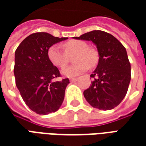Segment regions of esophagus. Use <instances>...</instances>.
<instances>
[{
	"mask_svg": "<svg viewBox=\"0 0 146 146\" xmlns=\"http://www.w3.org/2000/svg\"><path fill=\"white\" fill-rule=\"evenodd\" d=\"M77 79H78V78H76V77H71L70 79V80L71 82H75V81L77 80Z\"/></svg>",
	"mask_w": 146,
	"mask_h": 146,
	"instance_id": "obj_1",
	"label": "esophagus"
}]
</instances>
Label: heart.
Masks as SVG:
<instances>
[{
  "mask_svg": "<svg viewBox=\"0 0 146 146\" xmlns=\"http://www.w3.org/2000/svg\"><path fill=\"white\" fill-rule=\"evenodd\" d=\"M62 47L64 51L57 44L51 46L48 51V56L54 66L58 68H63L69 62L70 56L75 54L73 58L75 64L66 67L62 70V73L64 76L68 77L77 76L85 72L88 67L94 68L98 64V52L94 48H89L86 42L79 40H71L65 42Z\"/></svg>",
  "mask_w": 146,
  "mask_h": 146,
  "instance_id": "b5f03b06",
  "label": "heart"
}]
</instances>
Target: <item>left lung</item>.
I'll use <instances>...</instances> for the list:
<instances>
[{"label": "left lung", "mask_w": 146, "mask_h": 146, "mask_svg": "<svg viewBox=\"0 0 146 146\" xmlns=\"http://www.w3.org/2000/svg\"><path fill=\"white\" fill-rule=\"evenodd\" d=\"M74 38L92 40L99 54L98 66L90 76L93 81L84 92V98L98 110L115 108L125 97L131 81V63L126 48L115 36L102 30Z\"/></svg>", "instance_id": "obj_1"}]
</instances>
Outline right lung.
<instances>
[{
    "mask_svg": "<svg viewBox=\"0 0 146 146\" xmlns=\"http://www.w3.org/2000/svg\"><path fill=\"white\" fill-rule=\"evenodd\" d=\"M66 39L44 32L34 33L24 39L15 51V84L27 106L37 114L54 113L64 100L70 80L54 81L61 74L49 60L48 51L54 44Z\"/></svg>",
    "mask_w": 146,
    "mask_h": 146,
    "instance_id": "add662e5",
    "label": "right lung"
}]
</instances>
